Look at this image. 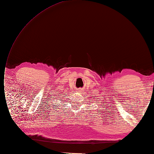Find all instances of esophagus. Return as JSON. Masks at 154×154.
<instances>
[{"label": "esophagus", "instance_id": "1", "mask_svg": "<svg viewBox=\"0 0 154 154\" xmlns=\"http://www.w3.org/2000/svg\"><path fill=\"white\" fill-rule=\"evenodd\" d=\"M77 91H78L79 92H80V93H83L84 91V90L83 88H79Z\"/></svg>", "mask_w": 154, "mask_h": 154}]
</instances>
